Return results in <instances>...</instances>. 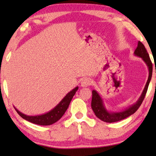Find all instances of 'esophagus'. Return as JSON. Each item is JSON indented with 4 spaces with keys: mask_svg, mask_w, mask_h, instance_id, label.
Listing matches in <instances>:
<instances>
[{
    "mask_svg": "<svg viewBox=\"0 0 156 156\" xmlns=\"http://www.w3.org/2000/svg\"><path fill=\"white\" fill-rule=\"evenodd\" d=\"M91 84V80L89 78L83 79V80H82L80 83L81 87H88Z\"/></svg>",
    "mask_w": 156,
    "mask_h": 156,
    "instance_id": "34e87169",
    "label": "esophagus"
}]
</instances>
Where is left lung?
<instances>
[{
	"instance_id": "left-lung-1",
	"label": "left lung",
	"mask_w": 156,
	"mask_h": 156,
	"mask_svg": "<svg viewBox=\"0 0 156 156\" xmlns=\"http://www.w3.org/2000/svg\"><path fill=\"white\" fill-rule=\"evenodd\" d=\"M134 55L141 58L142 60L145 62V64L147 65L148 69H149V77H148L147 83L145 84L144 90L142 91L141 96H140L136 103L131 105L130 107L126 108L125 110L121 111V112H109L105 107L103 100H102L101 96H100V94L98 93L97 91H92L91 108L94 111L95 115H96V117L98 118L100 120L104 121V122L109 123L115 122L125 119V118L133 114L138 109V108L141 105L142 101H143L145 95H146L148 87H149V83L151 79L153 65L151 60H150L149 54L147 51V49H145L144 44L140 41H138V47H137L135 51H134Z\"/></svg>"
}]
</instances>
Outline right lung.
<instances>
[{
    "label": "right lung",
    "mask_w": 156,
    "mask_h": 156,
    "mask_svg": "<svg viewBox=\"0 0 156 156\" xmlns=\"http://www.w3.org/2000/svg\"><path fill=\"white\" fill-rule=\"evenodd\" d=\"M78 89V87H76L72 89L63 98L61 101L54 109L44 113V114L38 115H27L19 112L16 107L14 108L20 116H21L23 119L29 121V122L38 125H51L52 124L56 122L58 120H59L62 117Z\"/></svg>",
    "instance_id": "1"
}]
</instances>
